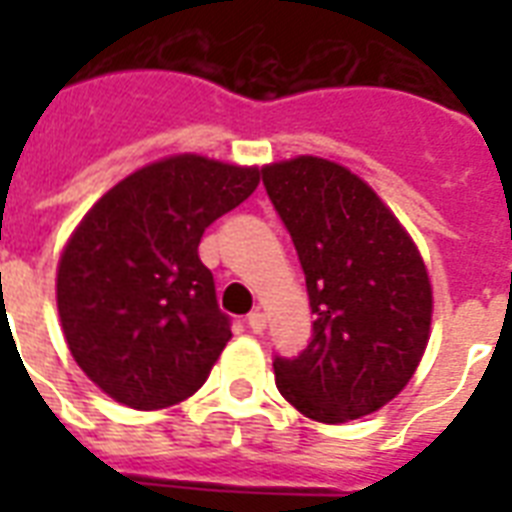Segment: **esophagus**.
<instances>
[{"label": "esophagus", "instance_id": "1", "mask_svg": "<svg viewBox=\"0 0 512 512\" xmlns=\"http://www.w3.org/2000/svg\"><path fill=\"white\" fill-rule=\"evenodd\" d=\"M247 324H249V329H252V332H257V335H260L268 321H265V313L263 311H252L247 316Z\"/></svg>", "mask_w": 512, "mask_h": 512}]
</instances>
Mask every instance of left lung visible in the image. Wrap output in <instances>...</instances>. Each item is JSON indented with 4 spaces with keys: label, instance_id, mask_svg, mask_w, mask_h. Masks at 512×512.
Masks as SVG:
<instances>
[{
    "label": "left lung",
    "instance_id": "8db88e82",
    "mask_svg": "<svg viewBox=\"0 0 512 512\" xmlns=\"http://www.w3.org/2000/svg\"><path fill=\"white\" fill-rule=\"evenodd\" d=\"M263 185L316 316L300 356L273 358L276 388L327 425L377 412L412 380L430 337L433 289L412 236L361 177L319 156L268 164Z\"/></svg>",
    "mask_w": 512,
    "mask_h": 512
}]
</instances>
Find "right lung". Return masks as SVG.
I'll return each mask as SVG.
<instances>
[{
	"instance_id": "obj_1",
	"label": "right lung",
	"mask_w": 512,
	"mask_h": 512,
	"mask_svg": "<svg viewBox=\"0 0 512 512\" xmlns=\"http://www.w3.org/2000/svg\"><path fill=\"white\" fill-rule=\"evenodd\" d=\"M260 183L257 167L180 154L100 196L58 263L68 350L103 393L164 409L204 385L231 340L199 241Z\"/></svg>"
}]
</instances>
